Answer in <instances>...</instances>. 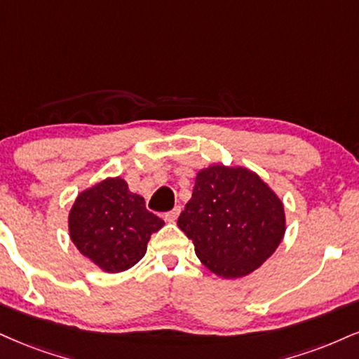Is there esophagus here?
Masks as SVG:
<instances>
[{
  "label": "esophagus",
  "mask_w": 359,
  "mask_h": 359,
  "mask_svg": "<svg viewBox=\"0 0 359 359\" xmlns=\"http://www.w3.org/2000/svg\"><path fill=\"white\" fill-rule=\"evenodd\" d=\"M180 213H181V206H175L171 211H168V213L165 215V219L171 221V223H172V221L178 218Z\"/></svg>",
  "instance_id": "34e87169"
}]
</instances>
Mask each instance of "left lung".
I'll list each match as a JSON object with an SVG mask.
<instances>
[{"mask_svg":"<svg viewBox=\"0 0 359 359\" xmlns=\"http://www.w3.org/2000/svg\"><path fill=\"white\" fill-rule=\"evenodd\" d=\"M178 226L210 271L240 278L259 268L281 243L285 210L253 171L215 165L198 172Z\"/></svg>","mask_w":359,"mask_h":359,"instance_id":"obj_1","label":"left lung"}]
</instances>
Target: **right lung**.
<instances>
[{"label":"right lung","mask_w":359,"mask_h":359,"mask_svg":"<svg viewBox=\"0 0 359 359\" xmlns=\"http://www.w3.org/2000/svg\"><path fill=\"white\" fill-rule=\"evenodd\" d=\"M165 221L146 210L143 196L121 178H109L79 193L69 211V234L83 255L108 273L131 268Z\"/></svg>","instance_id":"right-lung-1"}]
</instances>
